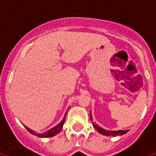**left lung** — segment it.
<instances>
[{"instance_id":"8db88e82","label":"left lung","mask_w":156,"mask_h":156,"mask_svg":"<svg viewBox=\"0 0 156 156\" xmlns=\"http://www.w3.org/2000/svg\"><path fill=\"white\" fill-rule=\"evenodd\" d=\"M90 119H91V120H92V114L90 115ZM92 125H93V127L98 131L99 133L107 136H122V135H124V134H126L128 132V130H118V131H109V130H105L104 129V128H102V127H99V125H97L96 123H93V122H92Z\"/></svg>"}]
</instances>
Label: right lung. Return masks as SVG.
Returning <instances> with one entry per match:
<instances>
[{
    "instance_id": "1",
    "label": "right lung",
    "mask_w": 156,
    "mask_h": 156,
    "mask_svg": "<svg viewBox=\"0 0 156 156\" xmlns=\"http://www.w3.org/2000/svg\"><path fill=\"white\" fill-rule=\"evenodd\" d=\"M65 115H66V113H65ZM65 115H64V119H62V121L60 122V123H59L58 125L55 126L54 127H52V129L48 130V131H47V132H43V133H38V132H34L33 130L29 128V127H26V126H24V127H25V128H26V129L28 130V131H29V132H30L31 134H33V135L37 136V137H41V138H48V137H52V136L57 135V134L59 133L60 131H61V129H62L63 125H64V121H65Z\"/></svg>"
}]
</instances>
